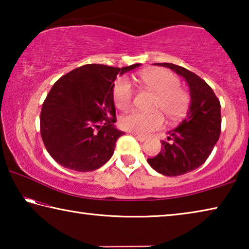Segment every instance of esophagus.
Here are the masks:
<instances>
[{
    "mask_svg": "<svg viewBox=\"0 0 249 249\" xmlns=\"http://www.w3.org/2000/svg\"><path fill=\"white\" fill-rule=\"evenodd\" d=\"M134 137L136 138V140L140 141V142H145L147 140L145 136H141V135H137V134H134Z\"/></svg>",
    "mask_w": 249,
    "mask_h": 249,
    "instance_id": "obj_1",
    "label": "esophagus"
}]
</instances>
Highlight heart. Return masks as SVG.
<instances>
[{"label": "heart", "mask_w": 249, "mask_h": 249, "mask_svg": "<svg viewBox=\"0 0 249 249\" xmlns=\"http://www.w3.org/2000/svg\"><path fill=\"white\" fill-rule=\"evenodd\" d=\"M138 81L145 89L156 94L154 109L161 111L167 120L176 122L182 117L190 104V96L180 88V80L169 70L157 68L142 72ZM115 107L126 111L133 102V88L126 79H119L113 89ZM163 125V117L159 112L145 114L132 112L122 117L121 126L126 130L146 136Z\"/></svg>", "instance_id": "b5f03b06"}]
</instances>
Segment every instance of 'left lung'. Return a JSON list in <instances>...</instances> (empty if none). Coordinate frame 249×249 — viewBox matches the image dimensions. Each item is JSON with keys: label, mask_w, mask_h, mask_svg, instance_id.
<instances>
[{"label": "left lung", "mask_w": 249, "mask_h": 249, "mask_svg": "<svg viewBox=\"0 0 249 249\" xmlns=\"http://www.w3.org/2000/svg\"><path fill=\"white\" fill-rule=\"evenodd\" d=\"M166 67L182 77L190 91V107L184 119L168 132L161 150L147 161L159 174L177 177L203 165L212 153L221 134V104L213 90L199 75L174 64H154Z\"/></svg>", "instance_id": "left-lung-1"}]
</instances>
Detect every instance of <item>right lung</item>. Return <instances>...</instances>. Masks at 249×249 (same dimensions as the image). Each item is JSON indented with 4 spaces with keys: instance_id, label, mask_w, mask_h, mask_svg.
Masks as SVG:
<instances>
[{
    "instance_id": "obj_1",
    "label": "right lung",
    "mask_w": 249,
    "mask_h": 249,
    "mask_svg": "<svg viewBox=\"0 0 249 249\" xmlns=\"http://www.w3.org/2000/svg\"><path fill=\"white\" fill-rule=\"evenodd\" d=\"M140 66L86 65L53 84L41 108L40 134L59 165L87 172L108 161L116 141L125 134L114 126V81L117 74Z\"/></svg>"
}]
</instances>
